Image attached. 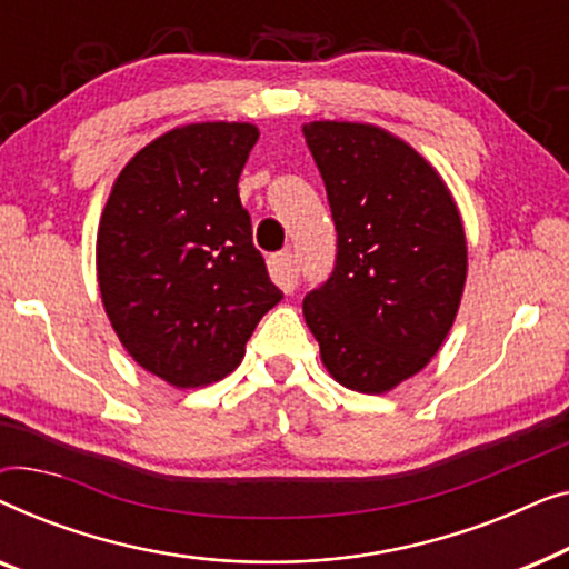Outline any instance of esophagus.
I'll return each instance as SVG.
<instances>
[{
    "label": "esophagus",
    "mask_w": 569,
    "mask_h": 569,
    "mask_svg": "<svg viewBox=\"0 0 569 569\" xmlns=\"http://www.w3.org/2000/svg\"><path fill=\"white\" fill-rule=\"evenodd\" d=\"M269 274H271V279H274L279 287H282L284 292H292L295 287H298V279H300L298 256L290 253V251L274 253L269 259Z\"/></svg>",
    "instance_id": "34e87169"
}]
</instances>
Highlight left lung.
I'll return each instance as SVG.
<instances>
[{
	"mask_svg": "<svg viewBox=\"0 0 569 569\" xmlns=\"http://www.w3.org/2000/svg\"><path fill=\"white\" fill-rule=\"evenodd\" d=\"M306 131L337 228L331 277L302 300L321 360L341 386L383 393L448 337L466 282L456 201L422 154L368 123Z\"/></svg>",
	"mask_w": 569,
	"mask_h": 569,
	"instance_id": "left-lung-1",
	"label": "left lung"
}]
</instances>
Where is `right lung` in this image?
Listing matches in <instances>:
<instances>
[{
  "instance_id": "obj_1",
  "label": "right lung",
  "mask_w": 569,
  "mask_h": 569,
  "mask_svg": "<svg viewBox=\"0 0 569 569\" xmlns=\"http://www.w3.org/2000/svg\"><path fill=\"white\" fill-rule=\"evenodd\" d=\"M259 129L189 123L139 150L98 230V284L127 352L176 388L238 368L261 316L284 298L256 251L238 178Z\"/></svg>"
}]
</instances>
